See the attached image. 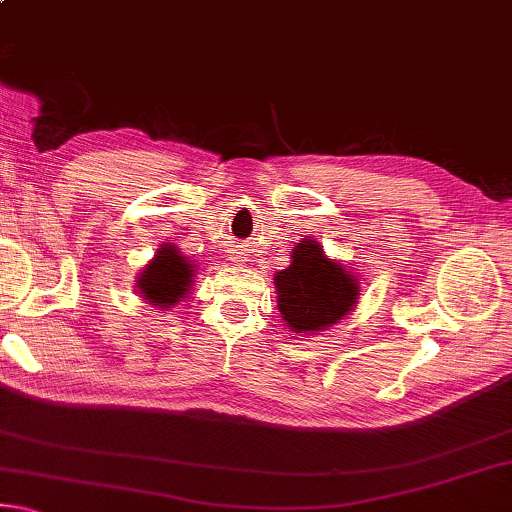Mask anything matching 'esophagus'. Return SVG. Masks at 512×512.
Returning <instances> with one entry per match:
<instances>
[{
  "mask_svg": "<svg viewBox=\"0 0 512 512\" xmlns=\"http://www.w3.org/2000/svg\"><path fill=\"white\" fill-rule=\"evenodd\" d=\"M230 259H232V262H235L237 266H239V264H246V262H248V257H246V253H244V250H241V248H237L235 253H232V257H230Z\"/></svg>",
  "mask_w": 512,
  "mask_h": 512,
  "instance_id": "34e87169",
  "label": "esophagus"
}]
</instances>
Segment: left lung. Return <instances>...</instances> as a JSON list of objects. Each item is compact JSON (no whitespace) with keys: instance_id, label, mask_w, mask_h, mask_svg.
Wrapping results in <instances>:
<instances>
[{"instance_id":"1","label":"left lung","mask_w":512,"mask_h":512,"mask_svg":"<svg viewBox=\"0 0 512 512\" xmlns=\"http://www.w3.org/2000/svg\"><path fill=\"white\" fill-rule=\"evenodd\" d=\"M277 309L289 332L314 336L334 327L359 302V277L325 255L314 237L291 250V264L273 277Z\"/></svg>"}]
</instances>
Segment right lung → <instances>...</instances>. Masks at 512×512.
<instances>
[{
	"instance_id": "obj_1",
	"label": "right lung",
	"mask_w": 512,
	"mask_h": 512,
	"mask_svg": "<svg viewBox=\"0 0 512 512\" xmlns=\"http://www.w3.org/2000/svg\"><path fill=\"white\" fill-rule=\"evenodd\" d=\"M194 277L196 264L189 262L176 246L162 244L135 282L137 293L146 300V305L167 311L187 298V293L192 291Z\"/></svg>"
}]
</instances>
